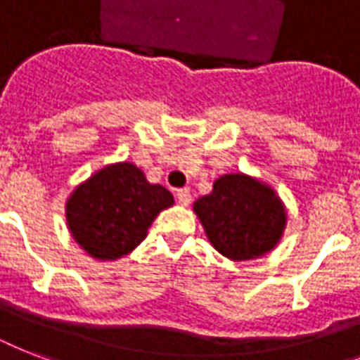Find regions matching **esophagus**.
I'll return each instance as SVG.
<instances>
[{
	"label": "esophagus",
	"instance_id": "esophagus-1",
	"mask_svg": "<svg viewBox=\"0 0 360 360\" xmlns=\"http://www.w3.org/2000/svg\"><path fill=\"white\" fill-rule=\"evenodd\" d=\"M177 202L181 203V205H188V203L192 202V194L188 188H179L177 191Z\"/></svg>",
	"mask_w": 360,
	"mask_h": 360
}]
</instances>
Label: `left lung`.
I'll return each instance as SVG.
<instances>
[{"label": "left lung", "mask_w": 360, "mask_h": 360, "mask_svg": "<svg viewBox=\"0 0 360 360\" xmlns=\"http://www.w3.org/2000/svg\"><path fill=\"white\" fill-rule=\"evenodd\" d=\"M211 245L231 259H250L278 243L285 213L276 194L246 175H224L194 203Z\"/></svg>", "instance_id": "1"}]
</instances>
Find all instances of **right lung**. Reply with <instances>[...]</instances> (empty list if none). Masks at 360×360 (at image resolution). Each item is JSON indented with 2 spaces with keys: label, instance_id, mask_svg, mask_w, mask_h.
<instances>
[{
  "label": "right lung",
  "instance_id": "add662e5",
  "mask_svg": "<svg viewBox=\"0 0 360 360\" xmlns=\"http://www.w3.org/2000/svg\"><path fill=\"white\" fill-rule=\"evenodd\" d=\"M172 203L169 191L149 185L134 164H114L72 192L67 222L76 243L93 257L115 259L140 245L157 214Z\"/></svg>",
  "mask_w": 360,
  "mask_h": 360
}]
</instances>
